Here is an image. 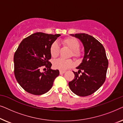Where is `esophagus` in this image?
<instances>
[{"label":"esophagus","mask_w":123,"mask_h":123,"mask_svg":"<svg viewBox=\"0 0 123 123\" xmlns=\"http://www.w3.org/2000/svg\"><path fill=\"white\" fill-rule=\"evenodd\" d=\"M59 73H60V74H64V73H65V70H60L59 71Z\"/></svg>","instance_id":"obj_1"}]
</instances>
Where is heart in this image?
<instances>
[{"label": "heart", "instance_id": "heart-1", "mask_svg": "<svg viewBox=\"0 0 123 123\" xmlns=\"http://www.w3.org/2000/svg\"><path fill=\"white\" fill-rule=\"evenodd\" d=\"M63 47H66L70 49L69 56H73L76 59H80L82 56V51L80 49V43L78 40L74 37H67L62 41ZM50 53L53 58L58 57L60 53V47L56 41L52 43L50 48ZM73 65L72 59H58L53 63L55 68L63 70L70 68Z\"/></svg>", "mask_w": 123, "mask_h": 123}]
</instances>
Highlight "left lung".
Returning a JSON list of instances; mask_svg holds the SVG:
<instances>
[{
  "instance_id": "obj_1",
  "label": "left lung",
  "mask_w": 123,
  "mask_h": 123,
  "mask_svg": "<svg viewBox=\"0 0 123 123\" xmlns=\"http://www.w3.org/2000/svg\"><path fill=\"white\" fill-rule=\"evenodd\" d=\"M80 39L85 48L82 63L73 72L74 78L69 82L70 90L80 96H87L95 92L105 81L108 67L105 50L102 43L86 33L71 34ZM80 73L82 74L79 75Z\"/></svg>"
}]
</instances>
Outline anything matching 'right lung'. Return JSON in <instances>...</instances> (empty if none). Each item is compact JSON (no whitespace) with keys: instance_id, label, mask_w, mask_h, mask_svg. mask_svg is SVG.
Here are the masks:
<instances>
[{"instance_id":"obj_1","label":"right lung","mask_w":123,"mask_h":123,"mask_svg":"<svg viewBox=\"0 0 123 123\" xmlns=\"http://www.w3.org/2000/svg\"><path fill=\"white\" fill-rule=\"evenodd\" d=\"M60 36L36 32L20 43L14 55V73L18 83L26 92L41 95L53 86L59 71L50 68V48ZM42 67L46 68L47 71L41 72Z\"/></svg>"}]
</instances>
